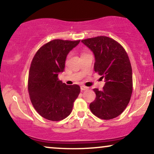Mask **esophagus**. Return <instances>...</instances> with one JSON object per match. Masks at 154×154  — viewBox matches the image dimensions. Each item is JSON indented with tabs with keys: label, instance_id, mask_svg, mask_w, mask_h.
<instances>
[{
	"label": "esophagus",
	"instance_id": "obj_1",
	"mask_svg": "<svg viewBox=\"0 0 154 154\" xmlns=\"http://www.w3.org/2000/svg\"><path fill=\"white\" fill-rule=\"evenodd\" d=\"M88 89V88L86 87V86H85V85H81V90H86Z\"/></svg>",
	"mask_w": 154,
	"mask_h": 154
}]
</instances>
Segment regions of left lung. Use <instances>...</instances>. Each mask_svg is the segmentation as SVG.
<instances>
[{
	"label": "left lung",
	"instance_id": "left-lung-1",
	"mask_svg": "<svg viewBox=\"0 0 154 154\" xmlns=\"http://www.w3.org/2000/svg\"><path fill=\"white\" fill-rule=\"evenodd\" d=\"M93 52L94 69L105 80L102 90H93L96 98L90 111L101 119L109 120L123 113L132 92L130 62L121 45L111 38L98 36L81 41Z\"/></svg>",
	"mask_w": 154,
	"mask_h": 154
}]
</instances>
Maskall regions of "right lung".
Segmentation results:
<instances>
[{"label": "right lung", "mask_w": 154, "mask_h": 154, "mask_svg": "<svg viewBox=\"0 0 154 154\" xmlns=\"http://www.w3.org/2000/svg\"><path fill=\"white\" fill-rule=\"evenodd\" d=\"M79 43L53 40L42 46L31 62L28 81L31 102L37 112L50 121L68 116L81 91L79 85H67L58 79L64 70L67 54Z\"/></svg>", "instance_id": "right-lung-1"}]
</instances>
